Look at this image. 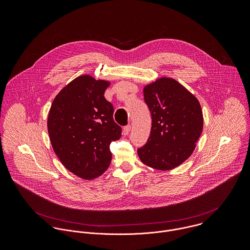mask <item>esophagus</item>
<instances>
[{"label": "esophagus", "instance_id": "34e87169", "mask_svg": "<svg viewBox=\"0 0 250 250\" xmlns=\"http://www.w3.org/2000/svg\"><path fill=\"white\" fill-rule=\"evenodd\" d=\"M130 131H131V125L125 126V127L123 128V134H124V136H128L129 133H130Z\"/></svg>", "mask_w": 250, "mask_h": 250}]
</instances>
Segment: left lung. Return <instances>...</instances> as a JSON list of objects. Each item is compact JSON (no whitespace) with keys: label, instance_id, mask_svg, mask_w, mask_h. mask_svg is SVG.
Wrapping results in <instances>:
<instances>
[{"label":"left lung","instance_id":"1","mask_svg":"<svg viewBox=\"0 0 250 250\" xmlns=\"http://www.w3.org/2000/svg\"><path fill=\"white\" fill-rule=\"evenodd\" d=\"M152 127L146 144L138 150L144 165L170 170L190 157L203 130L199 101L176 80L162 77L143 87Z\"/></svg>","mask_w":250,"mask_h":250}]
</instances>
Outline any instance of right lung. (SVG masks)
<instances>
[{
  "label": "right lung",
  "mask_w": 250,
  "mask_h": 250,
  "mask_svg": "<svg viewBox=\"0 0 250 250\" xmlns=\"http://www.w3.org/2000/svg\"><path fill=\"white\" fill-rule=\"evenodd\" d=\"M109 84L90 75L79 76L59 92L49 111L47 127L56 155L65 168L84 180L107 170L109 144L121 137L113 107L104 97Z\"/></svg>",
  "instance_id": "right-lung-1"
}]
</instances>
